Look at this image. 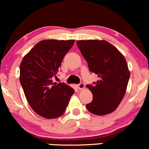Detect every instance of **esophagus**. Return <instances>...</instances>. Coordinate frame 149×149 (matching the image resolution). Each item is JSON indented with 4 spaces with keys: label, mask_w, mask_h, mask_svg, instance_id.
Listing matches in <instances>:
<instances>
[{
    "label": "esophagus",
    "mask_w": 149,
    "mask_h": 149,
    "mask_svg": "<svg viewBox=\"0 0 149 149\" xmlns=\"http://www.w3.org/2000/svg\"><path fill=\"white\" fill-rule=\"evenodd\" d=\"M77 86L79 90H83L85 88V84L84 83H80L79 84H78V85H77Z\"/></svg>",
    "instance_id": "esophagus-1"
}]
</instances>
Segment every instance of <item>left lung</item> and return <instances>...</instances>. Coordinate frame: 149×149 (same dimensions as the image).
<instances>
[{"label": "left lung", "mask_w": 149, "mask_h": 149, "mask_svg": "<svg viewBox=\"0 0 149 149\" xmlns=\"http://www.w3.org/2000/svg\"><path fill=\"white\" fill-rule=\"evenodd\" d=\"M77 44L90 70L99 77L93 86L86 85L93 96L86 108L96 115L113 113L125 95L130 78L124 55L104 40H81Z\"/></svg>", "instance_id": "left-lung-1"}]
</instances>
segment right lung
<instances>
[{"label":"right lung","instance_id":"add662e5","mask_svg":"<svg viewBox=\"0 0 149 149\" xmlns=\"http://www.w3.org/2000/svg\"><path fill=\"white\" fill-rule=\"evenodd\" d=\"M75 40H43L26 55L20 65V82L33 111L46 119L65 113L74 90L64 83L53 82L65 55Z\"/></svg>","mask_w":149,"mask_h":149}]
</instances>
